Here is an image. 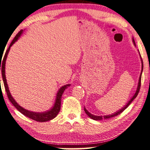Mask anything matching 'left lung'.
Wrapping results in <instances>:
<instances>
[{"label":"left lung","mask_w":150,"mask_h":150,"mask_svg":"<svg viewBox=\"0 0 150 150\" xmlns=\"http://www.w3.org/2000/svg\"><path fill=\"white\" fill-rule=\"evenodd\" d=\"M132 41H133L134 43V45H135V43H134V39H132ZM140 57H141V62H142V70H141V75H140V77H139V83H138V86H137V89L136 92H135V94H134V96L132 97V98L130 99V100L128 101V103H127L125 105V107H123V108H122L120 110H119L118 111H117V112H115L114 113H113L112 115H104V116H97V115H94L91 114V113H89V111L86 110V109L84 107V111H85V112L86 114H87L88 115V117H90V118H92V119H93L94 120H103V119H108V118H111V117H113L114 116H116V115H119L122 112H123V111L125 110V109L127 108V107L129 106L130 103H131L132 102V100H134V98H136L137 96L138 95L139 92V90H140V87H141V75H142V72H143V60H142V58H141V56L140 55Z\"/></svg>","instance_id":"8db88e82"}]
</instances>
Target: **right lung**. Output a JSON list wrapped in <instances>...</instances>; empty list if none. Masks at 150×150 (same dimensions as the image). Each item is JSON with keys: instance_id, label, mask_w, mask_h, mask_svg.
I'll use <instances>...</instances> for the list:
<instances>
[{"instance_id": "obj_1", "label": "right lung", "mask_w": 150, "mask_h": 150, "mask_svg": "<svg viewBox=\"0 0 150 150\" xmlns=\"http://www.w3.org/2000/svg\"><path fill=\"white\" fill-rule=\"evenodd\" d=\"M23 30H21L20 32H19L18 34H17L16 37L13 41H11V44H10L9 48H8L7 51H6L5 56H4V58L3 60H1V62H0V71L1 70V73H2V76H3V83H4V86H5V88L6 90V92L7 94V96L9 98V100H10L13 106L16 107V108L18 109V110L20 111V113H22L23 115H24L25 116L28 117L30 119L35 120L37 122H47V121H50L52 119H54L55 117H56V115L58 114L59 111L60 110V106H61V98H62V96L63 92L65 90L67 89L69 86H70L71 84H67V85H65L64 86H62V88H60V90H58V93H57L56 95V102L54 103V105L53 107V108H52L50 110L47 111H45V112L43 113H37V112H33V111H30L26 110L20 106L17 102H16V100H14L13 98L11 96V94H10L9 88H8V85L7 83V80H6V77H5V61L6 59H7V54L9 53V51L10 50V47H11L13 44L15 42H16L17 40L18 39V38L20 37V35L22 34ZM2 61V62H1V61ZM1 81V80H0Z\"/></svg>"}]
</instances>
